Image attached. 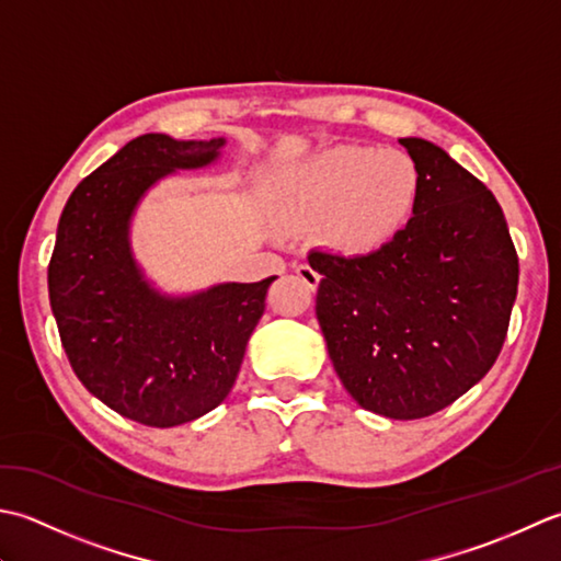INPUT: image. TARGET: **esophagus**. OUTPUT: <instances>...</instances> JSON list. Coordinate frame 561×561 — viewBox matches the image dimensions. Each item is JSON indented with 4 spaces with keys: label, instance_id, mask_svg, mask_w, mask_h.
Wrapping results in <instances>:
<instances>
[{
    "label": "esophagus",
    "instance_id": "1",
    "mask_svg": "<svg viewBox=\"0 0 561 561\" xmlns=\"http://www.w3.org/2000/svg\"><path fill=\"white\" fill-rule=\"evenodd\" d=\"M295 273H297V278H300L310 290H314L317 285H319V278H322L310 264H300V266L295 268Z\"/></svg>",
    "mask_w": 561,
    "mask_h": 561
}]
</instances>
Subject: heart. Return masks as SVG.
I'll return each mask as SVG.
<instances>
[{"mask_svg": "<svg viewBox=\"0 0 561 561\" xmlns=\"http://www.w3.org/2000/svg\"><path fill=\"white\" fill-rule=\"evenodd\" d=\"M424 176L416 159L397 147L339 145L302 159L273 179L271 198L293 227L322 225L341 256H373L404 232Z\"/></svg>", "mask_w": 561, "mask_h": 561, "instance_id": "heart-1", "label": "heart"}]
</instances>
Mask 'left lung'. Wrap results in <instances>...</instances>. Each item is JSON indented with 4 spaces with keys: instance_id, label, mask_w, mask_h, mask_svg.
<instances>
[{
    "instance_id": "obj_1",
    "label": "left lung",
    "mask_w": 561,
    "mask_h": 561,
    "mask_svg": "<svg viewBox=\"0 0 561 561\" xmlns=\"http://www.w3.org/2000/svg\"><path fill=\"white\" fill-rule=\"evenodd\" d=\"M424 176L419 208L390 247L317 251V319L339 380L387 419L436 414L474 387L504 346L518 256L504 210L438 145L402 137Z\"/></svg>"
}]
</instances>
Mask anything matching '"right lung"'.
<instances>
[{
    "label": "right lung",
    "instance_id": "right-lung-1",
    "mask_svg": "<svg viewBox=\"0 0 561 561\" xmlns=\"http://www.w3.org/2000/svg\"><path fill=\"white\" fill-rule=\"evenodd\" d=\"M225 145L135 137L72 191L57 225L48 290L62 348L87 390L137 424L171 428L225 402L276 280L174 295L135 259L142 198L171 174L215 164Z\"/></svg>",
    "mask_w": 561,
    "mask_h": 561
}]
</instances>
